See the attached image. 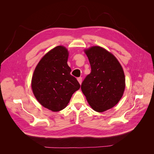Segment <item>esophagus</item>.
Here are the masks:
<instances>
[{"instance_id":"esophagus-1","label":"esophagus","mask_w":154,"mask_h":154,"mask_svg":"<svg viewBox=\"0 0 154 154\" xmlns=\"http://www.w3.org/2000/svg\"><path fill=\"white\" fill-rule=\"evenodd\" d=\"M77 80H78V82H79V84H82V77H79L77 79Z\"/></svg>"}]
</instances>
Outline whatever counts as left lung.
<instances>
[{
	"label": "left lung",
	"mask_w": 154,
	"mask_h": 154,
	"mask_svg": "<svg viewBox=\"0 0 154 154\" xmlns=\"http://www.w3.org/2000/svg\"><path fill=\"white\" fill-rule=\"evenodd\" d=\"M84 52L91 72L82 83V91L95 111H106L114 107L123 95L125 87L123 69L116 57L101 47L93 46Z\"/></svg>",
	"instance_id": "1"
}]
</instances>
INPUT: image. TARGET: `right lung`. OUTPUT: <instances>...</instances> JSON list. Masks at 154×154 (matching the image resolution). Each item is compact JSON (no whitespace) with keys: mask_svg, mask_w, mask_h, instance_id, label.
<instances>
[{"mask_svg":"<svg viewBox=\"0 0 154 154\" xmlns=\"http://www.w3.org/2000/svg\"><path fill=\"white\" fill-rule=\"evenodd\" d=\"M68 57L66 47H55L39 61L32 78L31 87L36 99L53 112L66 108L72 94L80 87L76 78L70 75Z\"/></svg>","mask_w":154,"mask_h":154,"instance_id":"right-lung-1","label":"right lung"}]
</instances>
